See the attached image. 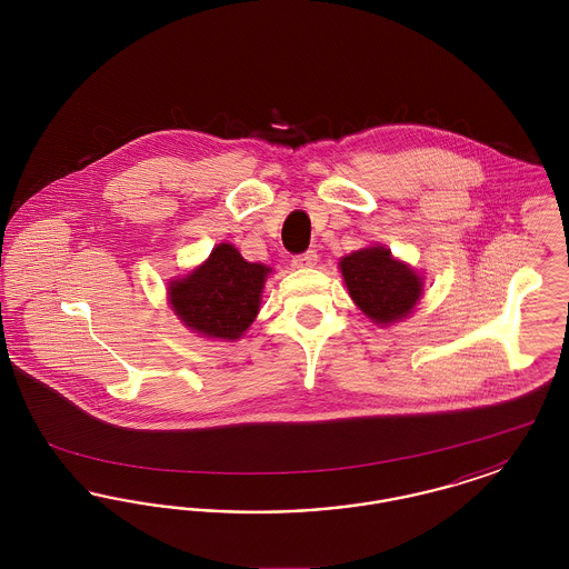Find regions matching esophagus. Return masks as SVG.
Instances as JSON below:
<instances>
[{
	"label": "esophagus",
	"instance_id": "esophagus-1",
	"mask_svg": "<svg viewBox=\"0 0 569 569\" xmlns=\"http://www.w3.org/2000/svg\"><path fill=\"white\" fill-rule=\"evenodd\" d=\"M316 262H318V251H316V249H309V251L298 253V256L292 258V264H295L297 269H309V267H316Z\"/></svg>",
	"mask_w": 569,
	"mask_h": 569
}]
</instances>
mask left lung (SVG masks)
<instances>
[{
	"mask_svg": "<svg viewBox=\"0 0 569 569\" xmlns=\"http://www.w3.org/2000/svg\"><path fill=\"white\" fill-rule=\"evenodd\" d=\"M339 267L353 302L378 325L406 318L422 295L420 277L397 262L386 247L353 251Z\"/></svg>",
	"mask_w": 569,
	"mask_h": 569,
	"instance_id": "8db88e82",
	"label": "left lung"
}]
</instances>
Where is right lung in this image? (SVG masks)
Returning a JSON list of instances; mask_svg holds the SVG:
<instances>
[{
  "instance_id": "1",
  "label": "right lung",
  "mask_w": 569,
  "mask_h": 569,
  "mask_svg": "<svg viewBox=\"0 0 569 569\" xmlns=\"http://www.w3.org/2000/svg\"><path fill=\"white\" fill-rule=\"evenodd\" d=\"M269 271L264 264L244 262L232 244L221 243L200 269L170 283V305L191 330L204 337L239 339L260 311Z\"/></svg>"
}]
</instances>
